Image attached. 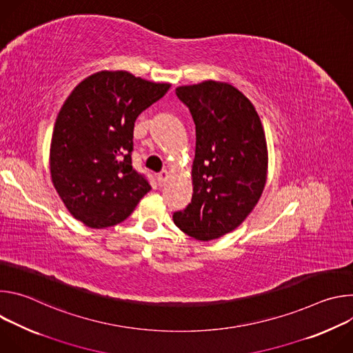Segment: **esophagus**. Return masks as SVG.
Returning <instances> with one entry per match:
<instances>
[{
    "instance_id": "34e87169",
    "label": "esophagus",
    "mask_w": 353,
    "mask_h": 353,
    "mask_svg": "<svg viewBox=\"0 0 353 353\" xmlns=\"http://www.w3.org/2000/svg\"><path fill=\"white\" fill-rule=\"evenodd\" d=\"M169 177H170L169 172H168V170H162V172L158 174V183H159V185H161V187L165 185V184L168 183Z\"/></svg>"
}]
</instances>
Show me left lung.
<instances>
[{
  "instance_id": "obj_1",
  "label": "left lung",
  "mask_w": 353,
  "mask_h": 353,
  "mask_svg": "<svg viewBox=\"0 0 353 353\" xmlns=\"http://www.w3.org/2000/svg\"><path fill=\"white\" fill-rule=\"evenodd\" d=\"M195 123L192 198L173 214L176 226L203 241L240 226L263 195L268 148L261 119L236 86L221 81L176 88Z\"/></svg>"
}]
</instances>
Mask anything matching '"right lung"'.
<instances>
[{
    "mask_svg": "<svg viewBox=\"0 0 353 353\" xmlns=\"http://www.w3.org/2000/svg\"><path fill=\"white\" fill-rule=\"evenodd\" d=\"M168 82L103 70L81 81L56 119L50 176L68 212L92 229L127 219L150 190L131 166L137 117L163 97Z\"/></svg>",
    "mask_w": 353,
    "mask_h": 353,
    "instance_id": "obj_1",
    "label": "right lung"
}]
</instances>
